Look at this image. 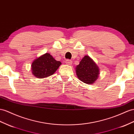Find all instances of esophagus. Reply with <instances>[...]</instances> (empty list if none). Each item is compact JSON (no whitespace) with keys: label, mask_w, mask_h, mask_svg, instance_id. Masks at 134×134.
I'll list each match as a JSON object with an SVG mask.
<instances>
[{"label":"esophagus","mask_w":134,"mask_h":134,"mask_svg":"<svg viewBox=\"0 0 134 134\" xmlns=\"http://www.w3.org/2000/svg\"><path fill=\"white\" fill-rule=\"evenodd\" d=\"M66 63L68 65H71V64H72V60H71L70 59H67L66 60Z\"/></svg>","instance_id":"34e87169"}]
</instances>
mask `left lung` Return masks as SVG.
<instances>
[{"mask_svg": "<svg viewBox=\"0 0 134 134\" xmlns=\"http://www.w3.org/2000/svg\"><path fill=\"white\" fill-rule=\"evenodd\" d=\"M76 74L80 81L87 84H92L96 81L100 74L97 65L92 59L85 55L76 67Z\"/></svg>", "mask_w": 134, "mask_h": 134, "instance_id": "8db88e82", "label": "left lung"}]
</instances>
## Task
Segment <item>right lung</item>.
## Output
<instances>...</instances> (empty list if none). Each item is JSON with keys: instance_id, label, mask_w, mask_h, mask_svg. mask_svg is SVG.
<instances>
[{"instance_id": "add662e5", "label": "right lung", "mask_w": 134, "mask_h": 134, "mask_svg": "<svg viewBox=\"0 0 134 134\" xmlns=\"http://www.w3.org/2000/svg\"><path fill=\"white\" fill-rule=\"evenodd\" d=\"M49 53H46L34 60L32 64V72L35 77L42 79L51 76L60 66Z\"/></svg>"}]
</instances>
